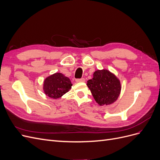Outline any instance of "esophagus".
Instances as JSON below:
<instances>
[{"mask_svg": "<svg viewBox=\"0 0 160 160\" xmlns=\"http://www.w3.org/2000/svg\"><path fill=\"white\" fill-rule=\"evenodd\" d=\"M85 79L84 78L76 79V82H77V83H80V82H85Z\"/></svg>", "mask_w": 160, "mask_h": 160, "instance_id": "1", "label": "esophagus"}]
</instances>
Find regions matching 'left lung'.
Listing matches in <instances>:
<instances>
[{
	"mask_svg": "<svg viewBox=\"0 0 160 160\" xmlns=\"http://www.w3.org/2000/svg\"><path fill=\"white\" fill-rule=\"evenodd\" d=\"M87 85L94 99L100 106L113 104L118 100L122 90L120 80L108 69L97 70Z\"/></svg>",
	"mask_w": 160,
	"mask_h": 160,
	"instance_id": "left-lung-1",
	"label": "left lung"
}]
</instances>
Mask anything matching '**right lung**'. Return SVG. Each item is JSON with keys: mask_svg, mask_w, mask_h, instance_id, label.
I'll return each instance as SVG.
<instances>
[{"mask_svg": "<svg viewBox=\"0 0 160 160\" xmlns=\"http://www.w3.org/2000/svg\"><path fill=\"white\" fill-rule=\"evenodd\" d=\"M72 85L69 78L61 72H55L44 79L42 89L47 96L57 99L67 93Z\"/></svg>", "mask_w": 160, "mask_h": 160, "instance_id": "add662e5", "label": "right lung"}]
</instances>
